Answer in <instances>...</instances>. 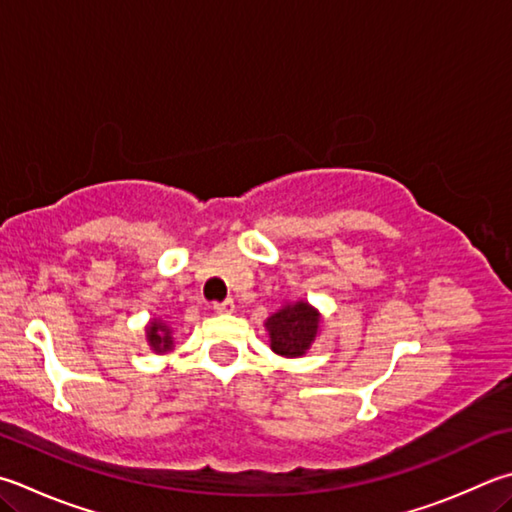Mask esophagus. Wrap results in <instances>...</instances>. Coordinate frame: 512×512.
I'll return each instance as SVG.
<instances>
[{
	"mask_svg": "<svg viewBox=\"0 0 512 512\" xmlns=\"http://www.w3.org/2000/svg\"><path fill=\"white\" fill-rule=\"evenodd\" d=\"M212 311H215V313H232V311H235V302H232V300L215 302V304H212Z\"/></svg>",
	"mask_w": 512,
	"mask_h": 512,
	"instance_id": "esophagus-1",
	"label": "esophagus"
}]
</instances>
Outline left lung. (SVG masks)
<instances>
[{"instance_id": "obj_1", "label": "left lung", "mask_w": 512, "mask_h": 512, "mask_svg": "<svg viewBox=\"0 0 512 512\" xmlns=\"http://www.w3.org/2000/svg\"><path fill=\"white\" fill-rule=\"evenodd\" d=\"M271 349L284 358H300L313 345L320 331V313L309 302L284 304L266 320Z\"/></svg>"}]
</instances>
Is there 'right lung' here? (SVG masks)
<instances>
[{
    "mask_svg": "<svg viewBox=\"0 0 512 512\" xmlns=\"http://www.w3.org/2000/svg\"><path fill=\"white\" fill-rule=\"evenodd\" d=\"M145 331H147V342H150V347L156 353H165L172 349V345H174L172 331L163 320H152L150 327H147Z\"/></svg>",
    "mask_w": 512,
    "mask_h": 512,
    "instance_id": "right-lung-1",
    "label": "right lung"
}]
</instances>
